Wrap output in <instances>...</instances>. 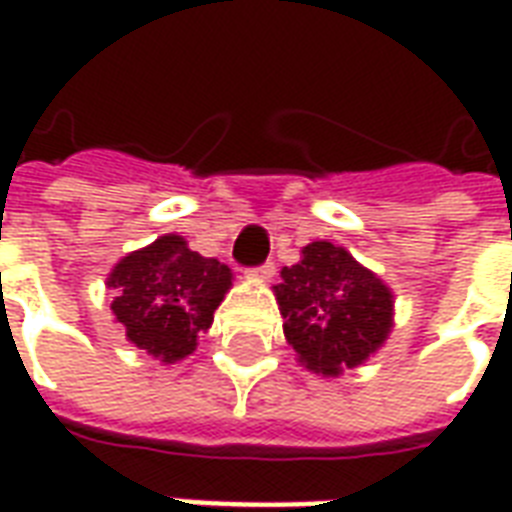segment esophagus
Here are the masks:
<instances>
[{
	"label": "esophagus",
	"mask_w": 512,
	"mask_h": 512,
	"mask_svg": "<svg viewBox=\"0 0 512 512\" xmlns=\"http://www.w3.org/2000/svg\"><path fill=\"white\" fill-rule=\"evenodd\" d=\"M274 271H277V266L274 263H263V266H257L249 271V277L257 279V282H268V279L274 277Z\"/></svg>",
	"instance_id": "1"
}]
</instances>
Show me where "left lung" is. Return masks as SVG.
<instances>
[{
  "label": "left lung",
  "instance_id": "1",
  "mask_svg": "<svg viewBox=\"0 0 512 512\" xmlns=\"http://www.w3.org/2000/svg\"><path fill=\"white\" fill-rule=\"evenodd\" d=\"M274 285L285 340L312 373L337 378L345 367L365 365L389 340L395 296L384 279L345 246L312 241L296 266L279 271Z\"/></svg>",
  "mask_w": 512,
  "mask_h": 512
}]
</instances>
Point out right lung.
<instances>
[{
	"label": "right lung",
	"instance_id": "obj_1",
	"mask_svg": "<svg viewBox=\"0 0 512 512\" xmlns=\"http://www.w3.org/2000/svg\"><path fill=\"white\" fill-rule=\"evenodd\" d=\"M115 293L112 315L126 340L164 365L194 354L213 312L233 288V271L191 252L183 235H158L153 244L120 257L106 277Z\"/></svg>",
	"mask_w": 512,
	"mask_h": 512
}]
</instances>
